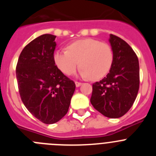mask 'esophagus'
<instances>
[{
  "instance_id": "1",
  "label": "esophagus",
  "mask_w": 156,
  "mask_h": 156,
  "mask_svg": "<svg viewBox=\"0 0 156 156\" xmlns=\"http://www.w3.org/2000/svg\"><path fill=\"white\" fill-rule=\"evenodd\" d=\"M75 84H76V87H80L81 84H82V83L77 82V81H76V82H75Z\"/></svg>"
}]
</instances>
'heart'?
Listing matches in <instances>:
<instances>
[{"mask_svg":"<svg viewBox=\"0 0 156 156\" xmlns=\"http://www.w3.org/2000/svg\"><path fill=\"white\" fill-rule=\"evenodd\" d=\"M68 50H57L54 61L60 70L67 74L74 73L80 66V75L84 78L99 80L108 74L114 61V53L108 44L93 38L76 41Z\"/></svg>","mask_w":156,"mask_h":156,"instance_id":"heart-1","label":"heart"}]
</instances>
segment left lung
Wrapping results in <instances>:
<instances>
[{
  "label": "left lung",
  "instance_id": "obj_1",
  "mask_svg": "<svg viewBox=\"0 0 156 156\" xmlns=\"http://www.w3.org/2000/svg\"><path fill=\"white\" fill-rule=\"evenodd\" d=\"M114 61L109 73L93 83L90 103L108 118H119L127 112L137 98L140 84L137 55L126 41L110 34Z\"/></svg>",
  "mask_w": 156,
  "mask_h": 156
}]
</instances>
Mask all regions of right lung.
Returning <instances> with one entry per match:
<instances>
[{
    "label": "right lung",
    "instance_id": "1",
    "mask_svg": "<svg viewBox=\"0 0 156 156\" xmlns=\"http://www.w3.org/2000/svg\"><path fill=\"white\" fill-rule=\"evenodd\" d=\"M56 36L43 34L23 48L16 66L18 87L24 105L46 124L65 116L76 89L75 83L55 66Z\"/></svg>",
    "mask_w": 156,
    "mask_h": 156
}]
</instances>
